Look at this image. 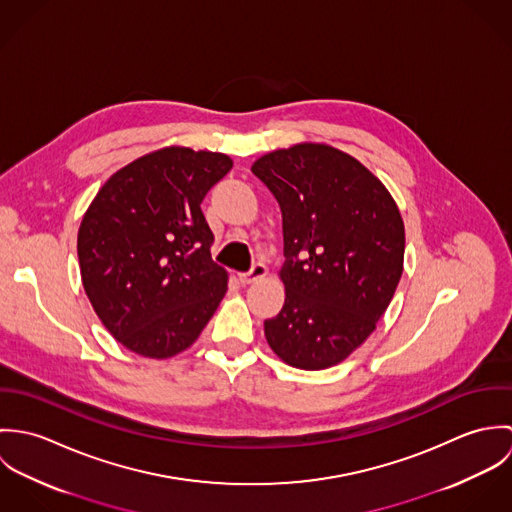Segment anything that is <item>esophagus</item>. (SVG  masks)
<instances>
[{
	"instance_id": "esophagus-1",
	"label": "esophagus",
	"mask_w": 512,
	"mask_h": 512,
	"mask_svg": "<svg viewBox=\"0 0 512 512\" xmlns=\"http://www.w3.org/2000/svg\"><path fill=\"white\" fill-rule=\"evenodd\" d=\"M266 274H268L266 266H264V264H260V262H256V264H252V268H250L248 272L238 274V282H240L242 286H248V284H254L256 280L264 278Z\"/></svg>"
}]
</instances>
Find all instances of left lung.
Wrapping results in <instances>:
<instances>
[{"instance_id":"8db88e82","label":"left lung","mask_w":512,"mask_h":512,"mask_svg":"<svg viewBox=\"0 0 512 512\" xmlns=\"http://www.w3.org/2000/svg\"><path fill=\"white\" fill-rule=\"evenodd\" d=\"M252 173L284 224L282 311L264 321L274 353L321 370L374 331L402 276L404 222L386 187L355 157L299 144L260 157Z\"/></svg>"}]
</instances>
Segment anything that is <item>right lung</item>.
Instances as JSON below:
<instances>
[{"label":"right lung","instance_id":"add662e5","mask_svg":"<svg viewBox=\"0 0 512 512\" xmlns=\"http://www.w3.org/2000/svg\"><path fill=\"white\" fill-rule=\"evenodd\" d=\"M224 153L165 147L98 191L78 230L82 286L126 349L167 359L191 347L226 292L211 258L205 195L230 171Z\"/></svg>","mask_w":512,"mask_h":512}]
</instances>
